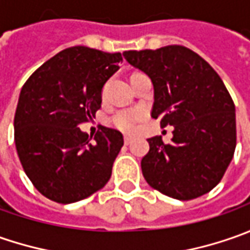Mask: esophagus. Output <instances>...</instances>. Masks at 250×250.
<instances>
[{"label":"esophagus","mask_w":250,"mask_h":250,"mask_svg":"<svg viewBox=\"0 0 250 250\" xmlns=\"http://www.w3.org/2000/svg\"><path fill=\"white\" fill-rule=\"evenodd\" d=\"M124 142H125V145H130L132 143V136H125Z\"/></svg>","instance_id":"obj_1"}]
</instances>
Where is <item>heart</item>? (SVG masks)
<instances>
[{"label": "heart", "mask_w": 250, "mask_h": 250, "mask_svg": "<svg viewBox=\"0 0 250 250\" xmlns=\"http://www.w3.org/2000/svg\"><path fill=\"white\" fill-rule=\"evenodd\" d=\"M143 112L136 108L117 111L111 117V124L122 132H132L136 128V124L142 120Z\"/></svg>", "instance_id": "obj_1"}]
</instances>
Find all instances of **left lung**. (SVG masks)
<instances>
[{
    "label": "left lung",
    "mask_w": 250,
    "mask_h": 250,
    "mask_svg": "<svg viewBox=\"0 0 250 250\" xmlns=\"http://www.w3.org/2000/svg\"><path fill=\"white\" fill-rule=\"evenodd\" d=\"M153 83L151 117L172 125V139H147L142 172L150 187L178 200L210 192L221 181L236 146L235 105L218 73L184 45L124 51Z\"/></svg>",
    "instance_id": "left-lung-1"
}]
</instances>
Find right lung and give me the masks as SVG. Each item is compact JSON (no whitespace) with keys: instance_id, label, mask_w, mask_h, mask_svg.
<instances>
[{"instance_id":"obj_1","label":"right lung","mask_w":250,"mask_h":250,"mask_svg":"<svg viewBox=\"0 0 250 250\" xmlns=\"http://www.w3.org/2000/svg\"><path fill=\"white\" fill-rule=\"evenodd\" d=\"M121 61V53L75 45L44 62L23 84L14 120L16 151L34 188L50 200L79 202L111 178L122 133L101 126L90 143L79 125L101 107L103 87Z\"/></svg>"}]
</instances>
